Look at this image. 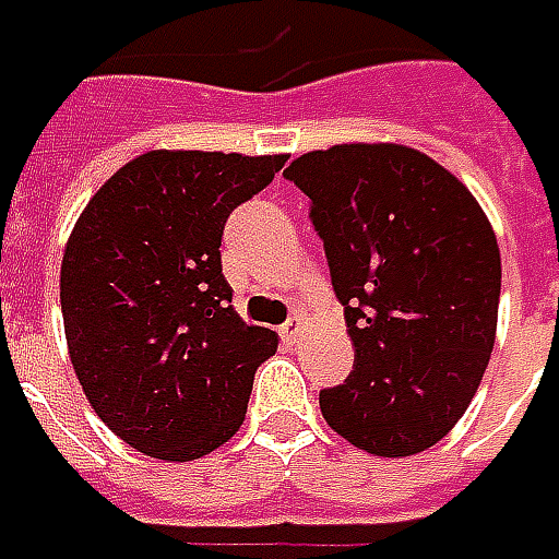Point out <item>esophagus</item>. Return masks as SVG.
<instances>
[{
	"instance_id": "1",
	"label": "esophagus",
	"mask_w": 559,
	"mask_h": 559,
	"mask_svg": "<svg viewBox=\"0 0 559 559\" xmlns=\"http://www.w3.org/2000/svg\"><path fill=\"white\" fill-rule=\"evenodd\" d=\"M281 341L287 346H296L301 341V320H290L287 325H281Z\"/></svg>"
}]
</instances>
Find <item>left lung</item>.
<instances>
[{"label":"left lung","mask_w":559,"mask_h":559,"mask_svg":"<svg viewBox=\"0 0 559 559\" xmlns=\"http://www.w3.org/2000/svg\"><path fill=\"white\" fill-rule=\"evenodd\" d=\"M311 198L355 346L320 391L325 424L358 450L403 459L456 427L489 367L500 251L468 186L406 144H334L284 171Z\"/></svg>","instance_id":"obj_1"}]
</instances>
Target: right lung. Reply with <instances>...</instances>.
<instances>
[{"label":"right lung","mask_w":559,"mask_h":559,"mask_svg":"<svg viewBox=\"0 0 559 559\" xmlns=\"http://www.w3.org/2000/svg\"><path fill=\"white\" fill-rule=\"evenodd\" d=\"M284 163V153L147 151L94 192L70 230V364L97 417L144 456L192 462L246 420L254 370L278 337L234 311L218 246L230 210Z\"/></svg>","instance_id":"obj_1"}]
</instances>
